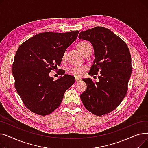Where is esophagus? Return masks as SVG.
<instances>
[{"label": "esophagus", "instance_id": "1", "mask_svg": "<svg viewBox=\"0 0 148 148\" xmlns=\"http://www.w3.org/2000/svg\"><path fill=\"white\" fill-rule=\"evenodd\" d=\"M82 79L80 78H78V77H75V82H79Z\"/></svg>", "mask_w": 148, "mask_h": 148}]
</instances>
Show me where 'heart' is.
I'll return each mask as SVG.
<instances>
[{"instance_id": "1", "label": "heart", "mask_w": 148, "mask_h": 148, "mask_svg": "<svg viewBox=\"0 0 148 148\" xmlns=\"http://www.w3.org/2000/svg\"><path fill=\"white\" fill-rule=\"evenodd\" d=\"M79 50L81 52V53L84 56L85 54L87 53L89 51L92 50V47L90 44L86 41H82L80 42L78 45H77ZM66 53H64L62 56V59H64L65 57ZM86 67L85 66H81V65H77L74 66H72L68 69V72L71 74L75 76V77H80L82 76L84 71L86 70Z\"/></svg>"}]
</instances>
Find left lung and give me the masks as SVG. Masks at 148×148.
Instances as JSON below:
<instances>
[{"label": "left lung", "instance_id": "1", "mask_svg": "<svg viewBox=\"0 0 148 148\" xmlns=\"http://www.w3.org/2000/svg\"><path fill=\"white\" fill-rule=\"evenodd\" d=\"M80 40L92 44L95 59L89 74L98 76L99 82L84 79L86 91L80 95L87 109L97 116L114 110L125 98L131 69V58L127 44L109 29L95 27L80 32Z\"/></svg>", "mask_w": 148, "mask_h": 148}]
</instances>
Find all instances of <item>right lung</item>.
Listing matches in <instances>:
<instances>
[{
	"label": "right lung",
	"instance_id": "1",
	"mask_svg": "<svg viewBox=\"0 0 148 148\" xmlns=\"http://www.w3.org/2000/svg\"><path fill=\"white\" fill-rule=\"evenodd\" d=\"M78 30L66 33L38 34L18 49L12 64L15 88L29 110L49 114L60 104L66 90L74 83L68 74L53 80L51 70L60 65L66 49L77 38Z\"/></svg>",
	"mask_w": 148,
	"mask_h": 148
}]
</instances>
